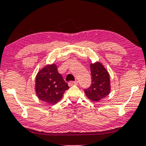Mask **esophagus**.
I'll return each mask as SVG.
<instances>
[{"label": "esophagus", "mask_w": 146, "mask_h": 146, "mask_svg": "<svg viewBox=\"0 0 146 146\" xmlns=\"http://www.w3.org/2000/svg\"><path fill=\"white\" fill-rule=\"evenodd\" d=\"M78 84V81H70L68 82V85L70 86H73V85H77Z\"/></svg>", "instance_id": "34e87169"}]
</instances>
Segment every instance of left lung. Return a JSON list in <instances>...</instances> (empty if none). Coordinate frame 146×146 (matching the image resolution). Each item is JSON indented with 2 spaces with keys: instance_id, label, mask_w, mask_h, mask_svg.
I'll return each mask as SVG.
<instances>
[{
  "instance_id": "1",
  "label": "left lung",
  "mask_w": 146,
  "mask_h": 146,
  "mask_svg": "<svg viewBox=\"0 0 146 146\" xmlns=\"http://www.w3.org/2000/svg\"><path fill=\"white\" fill-rule=\"evenodd\" d=\"M90 72L91 84L84 90L89 99L98 101L106 97L110 92V78L108 72L99 62L90 64Z\"/></svg>"
}]
</instances>
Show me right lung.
<instances>
[{
	"instance_id": "add662e5",
	"label": "right lung",
	"mask_w": 146,
	"mask_h": 146,
	"mask_svg": "<svg viewBox=\"0 0 146 146\" xmlns=\"http://www.w3.org/2000/svg\"><path fill=\"white\" fill-rule=\"evenodd\" d=\"M56 64L46 66L37 73L35 79L36 94L39 99L49 104L59 102L69 88L68 83L58 73Z\"/></svg>"
}]
</instances>
